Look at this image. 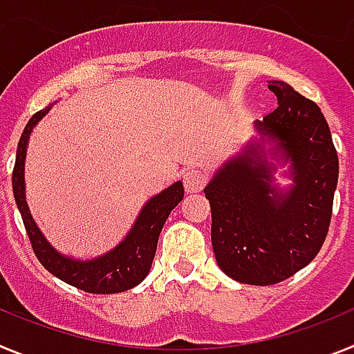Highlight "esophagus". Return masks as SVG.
<instances>
[{
  "instance_id": "esophagus-1",
  "label": "esophagus",
  "mask_w": 354,
  "mask_h": 354,
  "mask_svg": "<svg viewBox=\"0 0 354 354\" xmlns=\"http://www.w3.org/2000/svg\"><path fill=\"white\" fill-rule=\"evenodd\" d=\"M183 180L187 193H196L202 192L205 187V184H207V175L202 170H198V168H187L183 175Z\"/></svg>"
}]
</instances>
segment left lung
<instances>
[{
    "instance_id": "8db88e82",
    "label": "left lung",
    "mask_w": 354,
    "mask_h": 354,
    "mask_svg": "<svg viewBox=\"0 0 354 354\" xmlns=\"http://www.w3.org/2000/svg\"><path fill=\"white\" fill-rule=\"evenodd\" d=\"M270 90L278 106L255 127L292 162L290 192L273 186L259 143L227 162L204 189L218 266L250 286L283 282L314 261L328 236L339 179L337 150L319 106L283 81H270Z\"/></svg>"
}]
</instances>
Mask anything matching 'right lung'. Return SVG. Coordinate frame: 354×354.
<instances>
[{
  "instance_id": "obj_1",
  "label": "right lung",
  "mask_w": 354,
  "mask_h": 354,
  "mask_svg": "<svg viewBox=\"0 0 354 354\" xmlns=\"http://www.w3.org/2000/svg\"><path fill=\"white\" fill-rule=\"evenodd\" d=\"M48 111L49 106L37 111L24 127L17 145L14 171H12L15 204L23 216V223L30 237L33 253L49 273L84 292L117 294L133 289L150 271L162 225L170 216L171 209H175V205L179 204L184 196L183 183L171 184L168 189L150 198L140 212L134 227L131 228L129 236L115 250L93 261L80 262L74 259H65L55 248H51L46 237L40 234L24 200V158H26L28 138L37 122Z\"/></svg>"
}]
</instances>
